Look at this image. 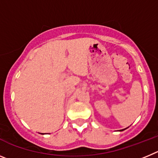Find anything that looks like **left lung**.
Listing matches in <instances>:
<instances>
[{"label":"left lung","mask_w":158,"mask_h":158,"mask_svg":"<svg viewBox=\"0 0 158 158\" xmlns=\"http://www.w3.org/2000/svg\"><path fill=\"white\" fill-rule=\"evenodd\" d=\"M123 131V130H121V131Z\"/></svg>","instance_id":"8db88e82"}]
</instances>
